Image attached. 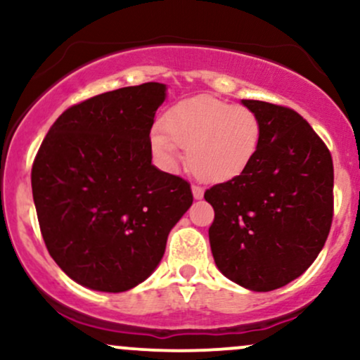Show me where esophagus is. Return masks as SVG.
I'll return each mask as SVG.
<instances>
[{"mask_svg": "<svg viewBox=\"0 0 360 360\" xmlns=\"http://www.w3.org/2000/svg\"><path fill=\"white\" fill-rule=\"evenodd\" d=\"M203 194H205V189L201 188L200 184H193V196L196 198V200H201V198H203Z\"/></svg>", "mask_w": 360, "mask_h": 360, "instance_id": "1", "label": "esophagus"}]
</instances>
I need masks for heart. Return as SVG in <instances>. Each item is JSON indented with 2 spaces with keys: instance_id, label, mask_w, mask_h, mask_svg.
<instances>
[{
  "instance_id": "b5f03b06",
  "label": "heart",
  "mask_w": 360,
  "mask_h": 360,
  "mask_svg": "<svg viewBox=\"0 0 360 360\" xmlns=\"http://www.w3.org/2000/svg\"><path fill=\"white\" fill-rule=\"evenodd\" d=\"M162 128H154L150 146L166 166H174L181 146L188 148L189 169L206 183H225L240 176L254 160L260 123L250 108L194 96L172 106Z\"/></svg>"
}]
</instances>
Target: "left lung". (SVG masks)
Wrapping results in <instances>:
<instances>
[{"instance_id":"obj_1","label":"left lung","mask_w":360,"mask_h":360,"mask_svg":"<svg viewBox=\"0 0 360 360\" xmlns=\"http://www.w3.org/2000/svg\"><path fill=\"white\" fill-rule=\"evenodd\" d=\"M260 140L240 176L205 191L213 206L214 264L252 291L286 286L323 249L333 218V162L325 142L288 106L243 100Z\"/></svg>"}]
</instances>
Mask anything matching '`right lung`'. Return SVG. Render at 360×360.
<instances>
[{
  "mask_svg": "<svg viewBox=\"0 0 360 360\" xmlns=\"http://www.w3.org/2000/svg\"><path fill=\"white\" fill-rule=\"evenodd\" d=\"M166 86L143 82L68 108L32 166L45 247L82 286L122 292L154 272L191 186L152 166L150 128Z\"/></svg>",
  "mask_w": 360,
  "mask_h": 360,
  "instance_id": "add662e5",
  "label": "right lung"
}]
</instances>
